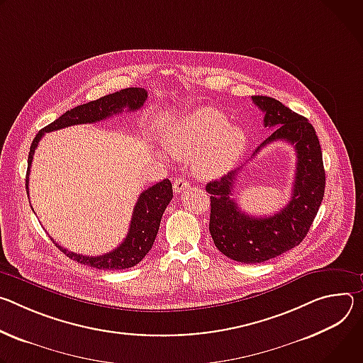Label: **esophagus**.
Returning <instances> with one entry per match:
<instances>
[{
    "label": "esophagus",
    "instance_id": "34e87169",
    "mask_svg": "<svg viewBox=\"0 0 363 363\" xmlns=\"http://www.w3.org/2000/svg\"><path fill=\"white\" fill-rule=\"evenodd\" d=\"M189 187V182L184 179H176L173 183V190L174 193H182Z\"/></svg>",
    "mask_w": 363,
    "mask_h": 363
}]
</instances>
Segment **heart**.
<instances>
[{"label": "heart", "instance_id": "obj_1", "mask_svg": "<svg viewBox=\"0 0 363 363\" xmlns=\"http://www.w3.org/2000/svg\"><path fill=\"white\" fill-rule=\"evenodd\" d=\"M170 152L179 160H193L194 170L205 179L225 174L245 145V134L218 109L202 106L191 111L166 133Z\"/></svg>", "mask_w": 363, "mask_h": 363}]
</instances>
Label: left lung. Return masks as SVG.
<instances>
[{
	"instance_id": "obj_1",
	"label": "left lung",
	"mask_w": 363,
	"mask_h": 363,
	"mask_svg": "<svg viewBox=\"0 0 363 363\" xmlns=\"http://www.w3.org/2000/svg\"><path fill=\"white\" fill-rule=\"evenodd\" d=\"M252 102L265 113L264 127L274 128L252 157L274 141H287L296 150L297 166L290 202L271 216L247 215L233 200L235 180L242 166L206 184L212 194L209 230L213 242L223 255L244 264L264 262L300 245L318 212L326 184L323 155L308 119L269 96H252Z\"/></svg>"
}]
</instances>
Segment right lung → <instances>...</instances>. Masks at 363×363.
Masks as SVG:
<instances>
[{"label": "right lung", "mask_w": 363, "mask_h": 363, "mask_svg": "<svg viewBox=\"0 0 363 363\" xmlns=\"http://www.w3.org/2000/svg\"><path fill=\"white\" fill-rule=\"evenodd\" d=\"M147 91L144 88H127L119 92L102 96L96 101L79 105L67 112H65L62 116H59L52 124L45 127L42 131L34 137L30 152H28V166H27V176H26V189L28 193V174L31 161L34 155V150L38 145V141L42 140L45 133L57 131L66 127L79 125V124H92L98 123V121L106 119L115 113L127 111H137L140 109L144 102L147 101ZM173 199V186L169 179H164L163 182L155 183L154 186L144 190L137 203L134 206L130 229L127 233V238L121 242L116 250L99 255V257H86L67 251L66 248L60 247L57 248L67 255L70 259L89 265L92 268L98 269H125L137 265L151 250L158 228L161 222V216H163L167 205Z\"/></svg>", "instance_id": "1"}]
</instances>
